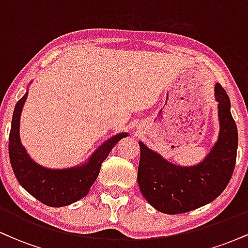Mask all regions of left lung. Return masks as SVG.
<instances>
[{
  "instance_id": "obj_1",
  "label": "left lung",
  "mask_w": 248,
  "mask_h": 248,
  "mask_svg": "<svg viewBox=\"0 0 248 248\" xmlns=\"http://www.w3.org/2000/svg\"><path fill=\"white\" fill-rule=\"evenodd\" d=\"M220 133L215 147L202 163L178 167L169 163L142 142L138 182L143 197L157 211L179 215L206 205L224 191L232 177L237 160L238 130L227 93L217 84Z\"/></svg>"
}]
</instances>
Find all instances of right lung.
Listing matches in <instances>:
<instances>
[{
    "instance_id": "obj_1",
    "label": "right lung",
    "mask_w": 248,
    "mask_h": 248,
    "mask_svg": "<svg viewBox=\"0 0 248 248\" xmlns=\"http://www.w3.org/2000/svg\"><path fill=\"white\" fill-rule=\"evenodd\" d=\"M28 92L17 101L9 134V157L17 181L30 195L52 207L66 206L87 195L113 147L128 136L121 133L102 143L85 166L64 170H51L35 163L22 146L19 120Z\"/></svg>"
}]
</instances>
